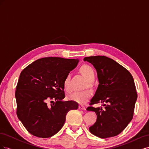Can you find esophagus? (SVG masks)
Masks as SVG:
<instances>
[{"instance_id": "obj_1", "label": "esophagus", "mask_w": 149, "mask_h": 149, "mask_svg": "<svg viewBox=\"0 0 149 149\" xmlns=\"http://www.w3.org/2000/svg\"><path fill=\"white\" fill-rule=\"evenodd\" d=\"M78 108H79V109H80V110H85L86 109L85 106H83V105H79Z\"/></svg>"}]
</instances>
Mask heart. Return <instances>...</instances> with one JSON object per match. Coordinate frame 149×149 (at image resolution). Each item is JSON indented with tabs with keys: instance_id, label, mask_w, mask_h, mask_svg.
<instances>
[{
	"instance_id": "b5f03b06",
	"label": "heart",
	"mask_w": 149,
	"mask_h": 149,
	"mask_svg": "<svg viewBox=\"0 0 149 149\" xmlns=\"http://www.w3.org/2000/svg\"><path fill=\"white\" fill-rule=\"evenodd\" d=\"M80 72L88 82L91 83L94 81V79H95V74H94V71L91 66L88 65H83L81 67ZM63 86L67 91H70L71 90L70 74H68L65 78ZM90 96H91L90 92L88 90H84V91H77L71 93L68 96V97L71 101L82 104L88 101Z\"/></svg>"
}]
</instances>
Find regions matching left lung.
<instances>
[{"instance_id":"obj_1","label":"left lung","mask_w":149,"mask_h":149,"mask_svg":"<svg viewBox=\"0 0 149 149\" xmlns=\"http://www.w3.org/2000/svg\"><path fill=\"white\" fill-rule=\"evenodd\" d=\"M96 70L99 85L87 111L97 115L89 131L98 137L118 136L132 119L137 94L132 74L118 63L104 56L85 57ZM102 103V107L93 105Z\"/></svg>"}]
</instances>
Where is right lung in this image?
Instances as JSON below:
<instances>
[{"label": "right lung", "instance_id": "obj_1", "mask_svg": "<svg viewBox=\"0 0 149 149\" xmlns=\"http://www.w3.org/2000/svg\"><path fill=\"white\" fill-rule=\"evenodd\" d=\"M78 61L60 57L43 58L21 72L15 91L17 115L34 136H54L63 126L68 112L78 108L76 102L63 101L65 78Z\"/></svg>", "mask_w": 149, "mask_h": 149}]
</instances>
